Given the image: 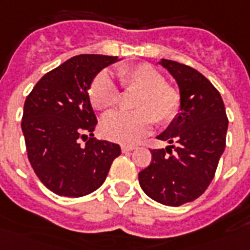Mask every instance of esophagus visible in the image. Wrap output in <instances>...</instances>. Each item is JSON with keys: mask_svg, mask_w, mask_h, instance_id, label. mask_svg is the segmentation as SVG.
Segmentation results:
<instances>
[{"mask_svg": "<svg viewBox=\"0 0 250 250\" xmlns=\"http://www.w3.org/2000/svg\"><path fill=\"white\" fill-rule=\"evenodd\" d=\"M133 149H134V146H132V145H123V146H121V150H123L124 153L130 152Z\"/></svg>", "mask_w": 250, "mask_h": 250, "instance_id": "obj_1", "label": "esophagus"}]
</instances>
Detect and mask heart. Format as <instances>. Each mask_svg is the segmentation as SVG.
I'll return each mask as SVG.
<instances>
[{"instance_id":"b5f03b06","label":"heart","mask_w":250,"mask_h":250,"mask_svg":"<svg viewBox=\"0 0 250 250\" xmlns=\"http://www.w3.org/2000/svg\"><path fill=\"white\" fill-rule=\"evenodd\" d=\"M116 77L125 92H137L132 103L134 112H114L101 123V132L116 143L136 144L158 126H167L180 112L181 98L177 89L165 83L163 73L147 63L118 67ZM89 98L98 112H107L117 106L121 93L106 73H100L90 83Z\"/></svg>"}]
</instances>
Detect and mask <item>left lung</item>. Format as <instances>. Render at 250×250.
<instances>
[{"instance_id":"obj_1","label":"left lung","mask_w":250,"mask_h":250,"mask_svg":"<svg viewBox=\"0 0 250 250\" xmlns=\"http://www.w3.org/2000/svg\"><path fill=\"white\" fill-rule=\"evenodd\" d=\"M177 81L180 113L158 140L170 144L153 149L152 163L138 173L143 190L154 201L180 207L194 201L212 183L225 150L228 117L221 96L196 69L161 60Z\"/></svg>"}]
</instances>
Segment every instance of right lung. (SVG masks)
Here are the masks:
<instances>
[{
  "label": "right lung",
  "mask_w": 250,
  "mask_h": 250,
  "mask_svg": "<svg viewBox=\"0 0 250 250\" xmlns=\"http://www.w3.org/2000/svg\"><path fill=\"white\" fill-rule=\"evenodd\" d=\"M117 61L101 54L72 57L46 73L25 100L21 127L29 161L40 181L58 196L94 192L121 154L117 144L92 137L97 118L89 98L93 78Z\"/></svg>",
  "instance_id": "add662e5"
}]
</instances>
